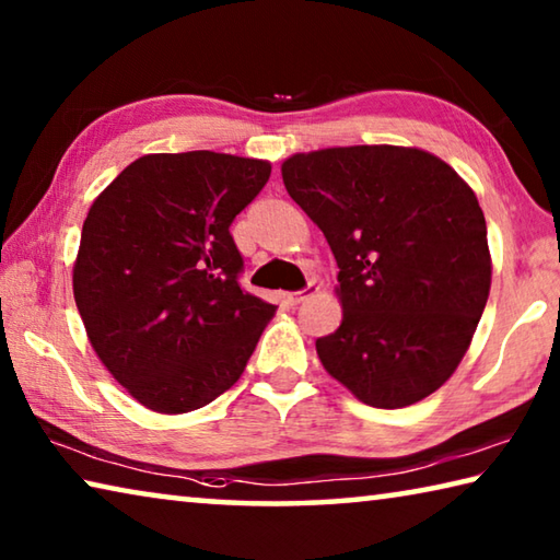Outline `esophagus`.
<instances>
[{"label":"esophagus","instance_id":"esophagus-1","mask_svg":"<svg viewBox=\"0 0 560 560\" xmlns=\"http://www.w3.org/2000/svg\"><path fill=\"white\" fill-rule=\"evenodd\" d=\"M316 291H318V287H316V283H314V281H311L306 289H301V291H291V293H287V301L291 303V306H299V303H303V301H306L308 296H314V293H316Z\"/></svg>","mask_w":560,"mask_h":560}]
</instances>
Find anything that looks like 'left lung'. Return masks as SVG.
<instances>
[{"label": "left lung", "instance_id": "left-lung-1", "mask_svg": "<svg viewBox=\"0 0 560 560\" xmlns=\"http://www.w3.org/2000/svg\"><path fill=\"white\" fill-rule=\"evenodd\" d=\"M281 177L340 269L343 320L316 340L320 363L371 407L432 395L457 371L489 299L474 189L438 155L400 145L296 153Z\"/></svg>", "mask_w": 560, "mask_h": 560}]
</instances>
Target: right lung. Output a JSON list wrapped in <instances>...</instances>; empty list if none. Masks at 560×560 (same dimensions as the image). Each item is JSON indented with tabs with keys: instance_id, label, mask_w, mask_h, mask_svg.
<instances>
[{
	"instance_id": "obj_1",
	"label": "right lung",
	"mask_w": 560,
	"mask_h": 560,
	"mask_svg": "<svg viewBox=\"0 0 560 560\" xmlns=\"http://www.w3.org/2000/svg\"><path fill=\"white\" fill-rule=\"evenodd\" d=\"M269 175L267 160L155 153L93 200L73 299L101 363L148 410L189 412L230 390L277 311L240 287L230 234Z\"/></svg>"
}]
</instances>
